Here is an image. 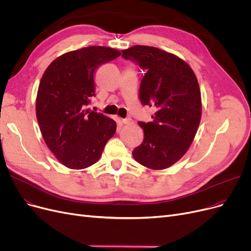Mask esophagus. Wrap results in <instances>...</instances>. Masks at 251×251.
Masks as SVG:
<instances>
[{"instance_id":"1","label":"esophagus","mask_w":251,"mask_h":251,"mask_svg":"<svg viewBox=\"0 0 251 251\" xmlns=\"http://www.w3.org/2000/svg\"><path fill=\"white\" fill-rule=\"evenodd\" d=\"M122 123L124 125H131L133 122H132V120L130 118H127V119H123L122 120Z\"/></svg>"}]
</instances>
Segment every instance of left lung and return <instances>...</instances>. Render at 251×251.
<instances>
[{
    "label": "left lung",
    "instance_id": "obj_1",
    "mask_svg": "<svg viewBox=\"0 0 251 251\" xmlns=\"http://www.w3.org/2000/svg\"><path fill=\"white\" fill-rule=\"evenodd\" d=\"M122 57L146 72L138 97L143 105L156 109L151 122H138L144 141L132 155L146 168H170L186 153L201 122V99L196 74L177 55L152 46L134 45L122 50Z\"/></svg>",
    "mask_w": 251,
    "mask_h": 251
}]
</instances>
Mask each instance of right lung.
Returning <instances> with one entry per match:
<instances>
[{"instance_id": "1", "label": "right lung", "mask_w": 251, "mask_h": 251, "mask_svg": "<svg viewBox=\"0 0 251 251\" xmlns=\"http://www.w3.org/2000/svg\"><path fill=\"white\" fill-rule=\"evenodd\" d=\"M121 52L89 46L55 59L43 73L36 99V116L45 144L65 166L86 169L96 163L117 124L86 109L95 96L97 69Z\"/></svg>"}]
</instances>
